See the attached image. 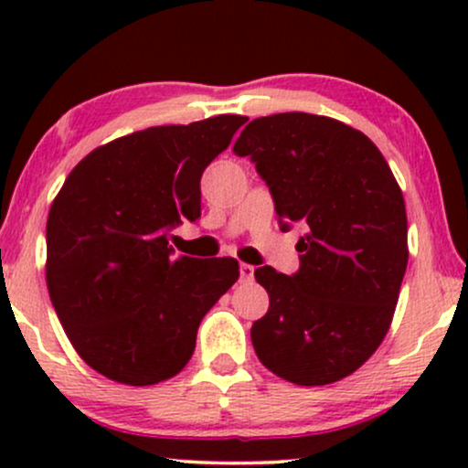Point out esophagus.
Here are the masks:
<instances>
[{
  "mask_svg": "<svg viewBox=\"0 0 468 468\" xmlns=\"http://www.w3.org/2000/svg\"><path fill=\"white\" fill-rule=\"evenodd\" d=\"M239 277L244 279V282H250V279L255 277V268H252L250 264H241L239 266Z\"/></svg>",
  "mask_w": 468,
  "mask_h": 468,
  "instance_id": "esophagus-1",
  "label": "esophagus"
}]
</instances>
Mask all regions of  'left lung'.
Masks as SVG:
<instances>
[{
    "label": "left lung",
    "mask_w": 468,
    "mask_h": 468,
    "mask_svg": "<svg viewBox=\"0 0 468 468\" xmlns=\"http://www.w3.org/2000/svg\"><path fill=\"white\" fill-rule=\"evenodd\" d=\"M271 191L282 230L302 224L299 271L261 266L268 313L255 354L294 385L356 372L388 335L407 268V213L388 160L365 133L327 116L250 121L233 144Z\"/></svg>",
    "instance_id": "8db88e82"
}]
</instances>
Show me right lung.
Listing matches in <instances>:
<instances>
[{
  "label": "right lung",
  "instance_id": "right-lung-1",
  "mask_svg": "<svg viewBox=\"0 0 468 468\" xmlns=\"http://www.w3.org/2000/svg\"><path fill=\"white\" fill-rule=\"evenodd\" d=\"M246 116L149 127L74 166L46 227L48 292L90 367L154 385L189 363L204 314L238 282L233 257H174L169 233L200 218V178Z\"/></svg>",
  "mask_w": 468,
  "mask_h": 468
}]
</instances>
